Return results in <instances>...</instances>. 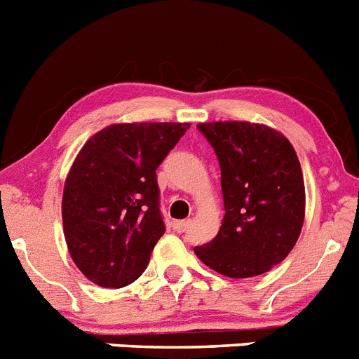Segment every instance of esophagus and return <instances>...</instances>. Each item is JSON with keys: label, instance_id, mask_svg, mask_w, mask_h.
<instances>
[{"label": "esophagus", "instance_id": "esophagus-1", "mask_svg": "<svg viewBox=\"0 0 359 359\" xmlns=\"http://www.w3.org/2000/svg\"><path fill=\"white\" fill-rule=\"evenodd\" d=\"M189 226H190V219H187V221H176V223H174V230L177 231H187L189 230Z\"/></svg>", "mask_w": 359, "mask_h": 359}]
</instances>
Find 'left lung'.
Here are the masks:
<instances>
[{"label":"left lung","mask_w":359,"mask_h":359,"mask_svg":"<svg viewBox=\"0 0 359 359\" xmlns=\"http://www.w3.org/2000/svg\"><path fill=\"white\" fill-rule=\"evenodd\" d=\"M198 129L221 167L223 224L196 246L203 264L230 278L262 275L297 244L306 215L302 167L293 145L264 123L205 122Z\"/></svg>","instance_id":"1"}]
</instances>
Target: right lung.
Returning a JSON list of instances; mask_svg holds the SVG:
<instances>
[{"label": "right lung", "instance_id": "1", "mask_svg": "<svg viewBox=\"0 0 359 359\" xmlns=\"http://www.w3.org/2000/svg\"><path fill=\"white\" fill-rule=\"evenodd\" d=\"M190 123H113L79 151L65 182L62 228L88 280L123 287L145 271L163 236L158 165Z\"/></svg>", "mask_w": 359, "mask_h": 359}]
</instances>
